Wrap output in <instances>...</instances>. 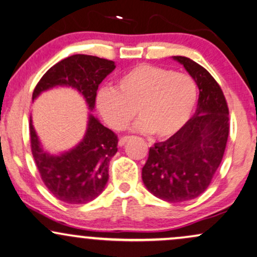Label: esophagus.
Instances as JSON below:
<instances>
[{"label":"esophagus","instance_id":"34e87169","mask_svg":"<svg viewBox=\"0 0 257 257\" xmlns=\"http://www.w3.org/2000/svg\"><path fill=\"white\" fill-rule=\"evenodd\" d=\"M129 140V136H122L118 140V146H124V144Z\"/></svg>","mask_w":257,"mask_h":257}]
</instances>
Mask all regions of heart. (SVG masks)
Wrapping results in <instances>:
<instances>
[{
    "mask_svg": "<svg viewBox=\"0 0 257 257\" xmlns=\"http://www.w3.org/2000/svg\"><path fill=\"white\" fill-rule=\"evenodd\" d=\"M198 96V84L190 74L140 64L118 78L117 89L102 87L96 105L106 124L115 131L126 128L138 110L136 128L167 139L191 118Z\"/></svg>",
    "mask_w": 257,
    "mask_h": 257,
    "instance_id": "b5f03b06",
    "label": "heart"
}]
</instances>
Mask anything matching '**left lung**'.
Segmentation results:
<instances>
[{
	"instance_id": "left-lung-1",
	"label": "left lung",
	"mask_w": 257,
	"mask_h": 257,
	"mask_svg": "<svg viewBox=\"0 0 257 257\" xmlns=\"http://www.w3.org/2000/svg\"><path fill=\"white\" fill-rule=\"evenodd\" d=\"M184 65L199 89L196 113L177 134L149 148L142 180L151 193L168 203L199 197L222 162L230 131L229 108L209 71L186 57Z\"/></svg>"
}]
</instances>
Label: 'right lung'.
Instances as JSON below:
<instances>
[{
    "mask_svg": "<svg viewBox=\"0 0 257 257\" xmlns=\"http://www.w3.org/2000/svg\"><path fill=\"white\" fill-rule=\"evenodd\" d=\"M115 63L102 58L74 54L51 67L33 91V99L42 91L58 85L71 86L95 108L98 85L115 69ZM31 148L35 165L48 191L67 204H86L104 190L109 179V162L117 152V135L92 115L79 145L61 155H50L41 148L29 119Z\"/></svg>",
    "mask_w": 257,
    "mask_h": 257,
    "instance_id": "obj_1",
    "label": "right lung"
}]
</instances>
